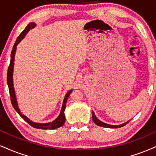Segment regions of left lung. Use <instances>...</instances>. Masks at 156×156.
I'll return each instance as SVG.
<instances>
[{
  "label": "left lung",
  "instance_id": "left-lung-1",
  "mask_svg": "<svg viewBox=\"0 0 156 156\" xmlns=\"http://www.w3.org/2000/svg\"><path fill=\"white\" fill-rule=\"evenodd\" d=\"M92 119H93V121L94 122L95 124H97V126H102V127H105V128H112V129H116V128H121V127L123 126H125L126 124H127V123H129V121H131V120H129L127 122H126L124 123H122L121 125H110V124H108V123H104V122L99 121V120L97 119L96 117V115H95L94 112L92 111Z\"/></svg>",
  "mask_w": 156,
  "mask_h": 156
}]
</instances>
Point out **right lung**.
Wrapping results in <instances>:
<instances>
[{"mask_svg": "<svg viewBox=\"0 0 156 156\" xmlns=\"http://www.w3.org/2000/svg\"><path fill=\"white\" fill-rule=\"evenodd\" d=\"M36 25V24L34 22H30L27 24V26L26 27L25 29L22 32L21 34L19 35L17 39H16V42L14 45V47L12 48V54H11V62L10 65H9V68H8V73H7V83L9 86V93H10L11 96V101H12V104L14 108L15 109L16 112H18V114L27 123H29L31 126L34 127L35 129H57L59 127H61L62 126H63L64 123L65 122V110L66 108V103L67 100L68 99L69 96H70V93L73 91V89L68 91V92L66 94L65 98H64L63 103H62V107L61 112L59 116L54 121L52 122H49V123H35L33 122L28 119L27 117H26L25 115H23L20 111V108L18 107L17 104V100H16V94H15V90L14 87V83H13V72H14V57H15V53H16V46L20 44V41L24 38V36L27 35V33L29 32L30 29L34 28Z\"/></svg>", "mask_w": 156, "mask_h": 156, "instance_id": "obj_1", "label": "right lung"}]
</instances>
